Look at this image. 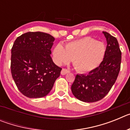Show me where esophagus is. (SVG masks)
<instances>
[{
    "label": "esophagus",
    "instance_id": "34e87169",
    "mask_svg": "<svg viewBox=\"0 0 130 130\" xmlns=\"http://www.w3.org/2000/svg\"><path fill=\"white\" fill-rule=\"evenodd\" d=\"M70 73V70H68V69L63 68L61 71V74L62 75H66V74H67V73Z\"/></svg>",
    "mask_w": 130,
    "mask_h": 130
}]
</instances>
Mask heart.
<instances>
[{"instance_id": "b5f03b06", "label": "heart", "mask_w": 130, "mask_h": 130, "mask_svg": "<svg viewBox=\"0 0 130 130\" xmlns=\"http://www.w3.org/2000/svg\"><path fill=\"white\" fill-rule=\"evenodd\" d=\"M106 53L105 45L90 37H85L67 43L66 48L57 44L53 51L54 60L57 64H67L73 60L77 70L88 72L102 64Z\"/></svg>"}]
</instances>
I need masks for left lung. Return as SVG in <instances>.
<instances>
[{"mask_svg": "<svg viewBox=\"0 0 130 130\" xmlns=\"http://www.w3.org/2000/svg\"><path fill=\"white\" fill-rule=\"evenodd\" d=\"M107 40L106 53L102 64L88 74H77L71 89L73 96L84 102H98L111 90L119 75L121 51L117 38L103 32Z\"/></svg>", "mask_w": 130, "mask_h": 130, "instance_id": "8db88e82", "label": "left lung"}]
</instances>
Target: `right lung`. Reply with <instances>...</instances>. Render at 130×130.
<instances>
[{
  "label": "right lung",
  "mask_w": 130,
  "mask_h": 130,
  "mask_svg": "<svg viewBox=\"0 0 130 130\" xmlns=\"http://www.w3.org/2000/svg\"><path fill=\"white\" fill-rule=\"evenodd\" d=\"M55 38L42 32H28L17 38L11 48V72L24 96L38 98L47 96L60 76L61 68L51 57Z\"/></svg>",
  "instance_id": "obj_1"
}]
</instances>
